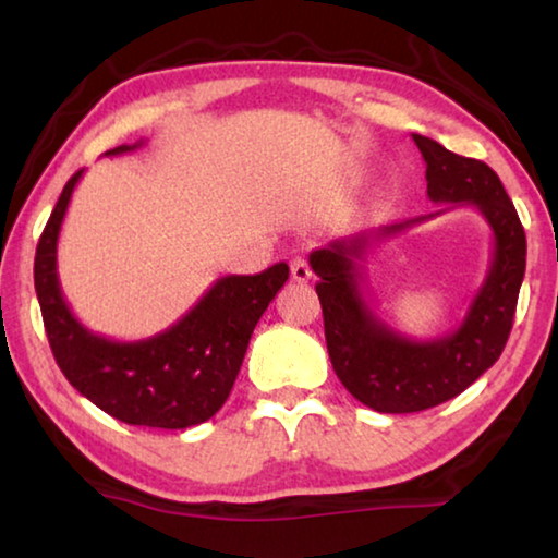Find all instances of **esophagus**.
Returning a JSON list of instances; mask_svg holds the SVG:
<instances>
[{"label":"esophagus","instance_id":"1","mask_svg":"<svg viewBox=\"0 0 558 558\" xmlns=\"http://www.w3.org/2000/svg\"><path fill=\"white\" fill-rule=\"evenodd\" d=\"M290 272H292V280L298 282H307L313 278V268H310V263L305 256H295L290 263Z\"/></svg>","mask_w":558,"mask_h":558}]
</instances>
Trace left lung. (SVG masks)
Instances as JSON below:
<instances>
[{"label": "left lung", "instance_id": "8db88e82", "mask_svg": "<svg viewBox=\"0 0 558 558\" xmlns=\"http://www.w3.org/2000/svg\"><path fill=\"white\" fill-rule=\"evenodd\" d=\"M426 159L428 199L450 204L421 219L332 241L310 253L323 305L327 352L344 389L379 413L426 411L477 381L493 366L512 332L526 268V235L499 177L480 159L460 157L440 143L413 135ZM456 205H475L494 229L488 278L458 330L428 343L403 338L376 318L363 300L361 280L372 240L410 228Z\"/></svg>", "mask_w": 558, "mask_h": 558}]
</instances>
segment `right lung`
Instances as JSON below:
<instances>
[{
	"label": "right lung",
	"mask_w": 558,
	"mask_h": 558,
	"mask_svg": "<svg viewBox=\"0 0 558 558\" xmlns=\"http://www.w3.org/2000/svg\"><path fill=\"white\" fill-rule=\"evenodd\" d=\"M81 177L83 169L65 182L34 258V288L56 364L75 391L122 423L169 430L199 426L229 399L253 329L290 276L288 263L258 276L219 278L179 323L155 337L116 342L90 332L65 305L56 272L61 223Z\"/></svg>",
	"instance_id": "obj_1"
}]
</instances>
